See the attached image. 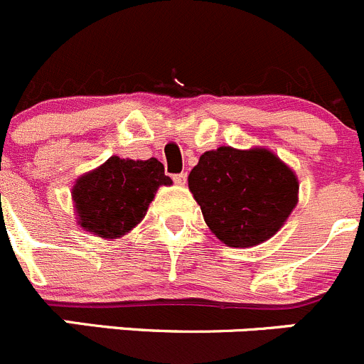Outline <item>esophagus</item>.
I'll list each match as a JSON object with an SVG mask.
<instances>
[{"label":"esophagus","mask_w":364,"mask_h":364,"mask_svg":"<svg viewBox=\"0 0 364 364\" xmlns=\"http://www.w3.org/2000/svg\"><path fill=\"white\" fill-rule=\"evenodd\" d=\"M173 180H175V184L184 186L186 180H188V173H176V175H173Z\"/></svg>","instance_id":"esophagus-1"}]
</instances>
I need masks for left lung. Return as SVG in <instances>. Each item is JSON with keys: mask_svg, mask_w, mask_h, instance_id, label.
Returning a JSON list of instances; mask_svg holds the SVG:
<instances>
[{"mask_svg": "<svg viewBox=\"0 0 364 364\" xmlns=\"http://www.w3.org/2000/svg\"><path fill=\"white\" fill-rule=\"evenodd\" d=\"M189 189L207 227L234 248L269 240L299 200L295 173L264 148L205 151L189 173Z\"/></svg>", "mask_w": 364, "mask_h": 364, "instance_id": "1", "label": "left lung"}]
</instances>
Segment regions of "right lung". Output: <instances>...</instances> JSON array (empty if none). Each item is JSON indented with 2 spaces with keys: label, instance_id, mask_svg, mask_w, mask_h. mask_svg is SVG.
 Here are the masks:
<instances>
[{
  "label": "right lung",
  "instance_id": "add662e5",
  "mask_svg": "<svg viewBox=\"0 0 364 364\" xmlns=\"http://www.w3.org/2000/svg\"><path fill=\"white\" fill-rule=\"evenodd\" d=\"M169 184L171 178L157 159L110 157L75 184L78 223L96 236L116 240L143 220L159 186Z\"/></svg>",
  "mask_w": 364,
  "mask_h": 364
}]
</instances>
